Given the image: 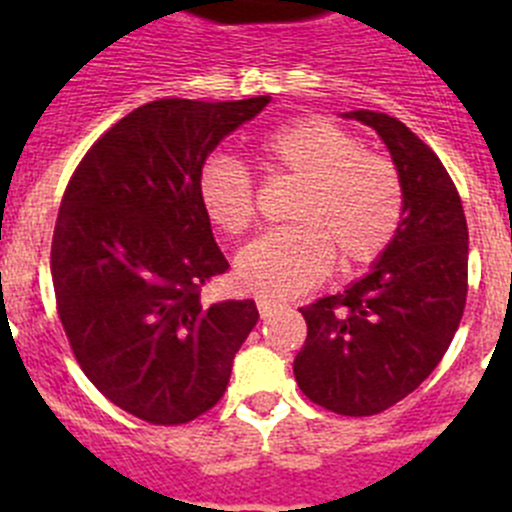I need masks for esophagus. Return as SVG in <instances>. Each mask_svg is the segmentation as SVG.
I'll use <instances>...</instances> for the list:
<instances>
[{
	"label": "esophagus",
	"mask_w": 512,
	"mask_h": 512,
	"mask_svg": "<svg viewBox=\"0 0 512 512\" xmlns=\"http://www.w3.org/2000/svg\"><path fill=\"white\" fill-rule=\"evenodd\" d=\"M277 309H280V304L272 302V299H257V312H260L262 319H270Z\"/></svg>",
	"instance_id": "esophagus-1"
}]
</instances>
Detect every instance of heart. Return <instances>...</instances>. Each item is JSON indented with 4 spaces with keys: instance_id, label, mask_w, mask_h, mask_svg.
Returning <instances> with one entry per match:
<instances>
[{
    "instance_id": "obj_1",
    "label": "heart",
    "mask_w": 512,
    "mask_h": 512,
    "mask_svg": "<svg viewBox=\"0 0 512 512\" xmlns=\"http://www.w3.org/2000/svg\"><path fill=\"white\" fill-rule=\"evenodd\" d=\"M257 158L270 175L299 183L280 227L240 252L235 277L267 299L309 292L332 265L344 275L374 265L404 223L406 195L399 168L386 156L322 116L299 118L267 133ZM205 218L225 235H242L255 220V180L230 156H213L198 170Z\"/></svg>"
}]
</instances>
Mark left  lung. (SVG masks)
Wrapping results in <instances>:
<instances>
[{
  "instance_id": "1",
  "label": "left lung",
  "mask_w": 512,
  "mask_h": 512,
  "mask_svg": "<svg viewBox=\"0 0 512 512\" xmlns=\"http://www.w3.org/2000/svg\"><path fill=\"white\" fill-rule=\"evenodd\" d=\"M344 116L384 138L404 183V223L364 280L299 309L307 339L294 379L327 411L374 416L418 389L453 342L468 294V225L448 170L406 123Z\"/></svg>"
}]
</instances>
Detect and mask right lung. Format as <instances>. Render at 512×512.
Masks as SVG:
<instances>
[{
	"instance_id": "obj_1",
	"label": "right lung",
	"mask_w": 512,
	"mask_h": 512,
	"mask_svg": "<svg viewBox=\"0 0 512 512\" xmlns=\"http://www.w3.org/2000/svg\"><path fill=\"white\" fill-rule=\"evenodd\" d=\"M267 103H146L89 148L61 198L51 280L71 352L108 401L153 426L223 399L260 317L252 299L200 297L230 265L200 208L198 170Z\"/></svg>"
}]
</instances>
